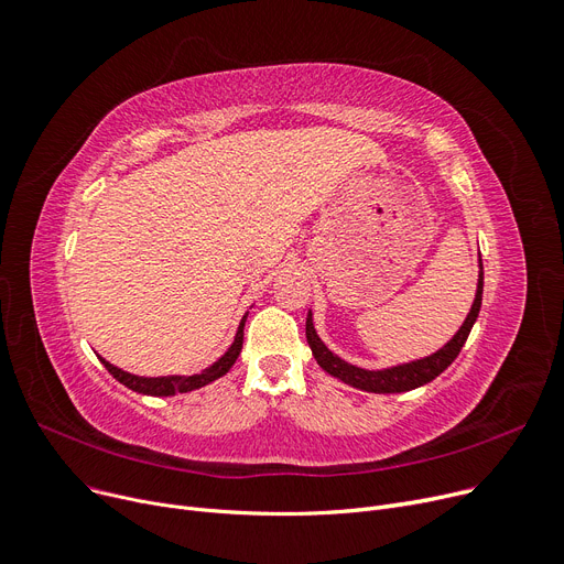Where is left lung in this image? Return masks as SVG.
<instances>
[{"label":"left lung","instance_id":"8db88e82","mask_svg":"<svg viewBox=\"0 0 564 564\" xmlns=\"http://www.w3.org/2000/svg\"><path fill=\"white\" fill-rule=\"evenodd\" d=\"M481 292H484V267L479 258V276H477V292H475V302L470 306L468 317H465L458 332L445 343L443 348L435 350L433 355L420 357V359H410L403 364L394 366H384V369H361V366H355L346 359H340L334 355L323 338L317 336L313 327V313L308 311L306 315V340L311 346V352L315 361L321 364V369L327 371L329 376L338 378L340 382H346L355 389L361 391H373V394H401V391L417 389L431 380H435L440 373H443L447 366L458 357L460 348L465 346V340L470 336L473 325L477 323V315L481 308Z\"/></svg>","mask_w":564,"mask_h":564}]
</instances>
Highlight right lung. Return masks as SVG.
<instances>
[{"mask_svg": "<svg viewBox=\"0 0 564 564\" xmlns=\"http://www.w3.org/2000/svg\"><path fill=\"white\" fill-rule=\"evenodd\" d=\"M247 315L249 311L243 313L241 323L237 327V334H235V340L230 343V348L218 357L212 366H207L205 371L195 373V376H156V378H150V376H135V373H129V371H121L117 369L115 364L106 361L104 357H99V361L106 366L108 373L121 382L124 387L138 391V394H147V397H175V394H186V391H193V389H200L214 380H218L221 376H226L232 364L237 361L239 352H241V343H243V325H247Z\"/></svg>", "mask_w": 564, "mask_h": 564, "instance_id": "1", "label": "right lung"}]
</instances>
